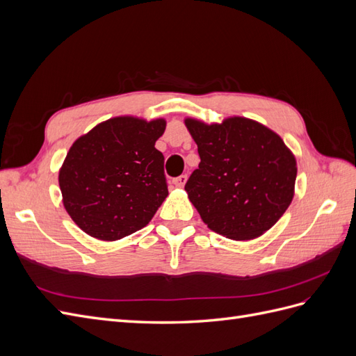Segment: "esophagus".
Masks as SVG:
<instances>
[{
  "label": "esophagus",
  "instance_id": "1",
  "mask_svg": "<svg viewBox=\"0 0 356 356\" xmlns=\"http://www.w3.org/2000/svg\"><path fill=\"white\" fill-rule=\"evenodd\" d=\"M186 182H187V175H179V177L174 178V184L177 187H184Z\"/></svg>",
  "mask_w": 356,
  "mask_h": 356
}]
</instances>
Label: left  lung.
Wrapping results in <instances>:
<instances>
[{
  "instance_id": "obj_1",
  "label": "left lung",
  "mask_w": 356,
  "mask_h": 356,
  "mask_svg": "<svg viewBox=\"0 0 356 356\" xmlns=\"http://www.w3.org/2000/svg\"><path fill=\"white\" fill-rule=\"evenodd\" d=\"M199 168L186 190L208 227L233 241L261 236L282 217L294 196L296 157L281 136L250 118L221 124L187 118Z\"/></svg>"
}]
</instances>
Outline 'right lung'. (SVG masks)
Segmentation results:
<instances>
[{
  "label": "right lung",
  "instance_id": "obj_1",
  "mask_svg": "<svg viewBox=\"0 0 356 356\" xmlns=\"http://www.w3.org/2000/svg\"><path fill=\"white\" fill-rule=\"evenodd\" d=\"M166 122L115 117L80 136L59 170L63 207L79 227L117 241L152 221L168 196L165 157L154 147Z\"/></svg>",
  "mask_w": 356,
  "mask_h": 356
}]
</instances>
